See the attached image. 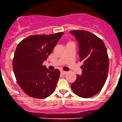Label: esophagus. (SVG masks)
<instances>
[{
    "mask_svg": "<svg viewBox=\"0 0 122 122\" xmlns=\"http://www.w3.org/2000/svg\"><path fill=\"white\" fill-rule=\"evenodd\" d=\"M61 73L62 74H66L67 73L66 71H64V70H61Z\"/></svg>",
    "mask_w": 122,
    "mask_h": 122,
    "instance_id": "1",
    "label": "esophagus"
}]
</instances>
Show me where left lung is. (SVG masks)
Masks as SVG:
<instances>
[{"label":"left lung","instance_id":"1","mask_svg":"<svg viewBox=\"0 0 122 122\" xmlns=\"http://www.w3.org/2000/svg\"><path fill=\"white\" fill-rule=\"evenodd\" d=\"M70 32L78 42L80 61L83 63L81 76L77 75L71 89L78 97L90 98L101 90L108 76L107 48L102 40L88 31L74 30Z\"/></svg>","mask_w":122,"mask_h":122}]
</instances>
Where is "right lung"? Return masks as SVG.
<instances>
[{
	"label": "right lung",
	"instance_id": "1",
	"mask_svg": "<svg viewBox=\"0 0 122 122\" xmlns=\"http://www.w3.org/2000/svg\"><path fill=\"white\" fill-rule=\"evenodd\" d=\"M63 32L51 35H34L18 44L13 68L20 87L31 97L44 99L50 96L56 87L60 71H49L44 61L53 51Z\"/></svg>",
	"mask_w": 122,
	"mask_h": 122
}]
</instances>
